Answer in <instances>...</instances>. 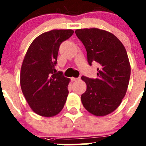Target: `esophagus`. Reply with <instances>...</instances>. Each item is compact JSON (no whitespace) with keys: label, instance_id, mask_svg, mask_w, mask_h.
Segmentation results:
<instances>
[{"label":"esophagus","instance_id":"obj_1","mask_svg":"<svg viewBox=\"0 0 146 146\" xmlns=\"http://www.w3.org/2000/svg\"><path fill=\"white\" fill-rule=\"evenodd\" d=\"M80 79V78H71L72 81H76V80H78Z\"/></svg>","mask_w":146,"mask_h":146}]
</instances>
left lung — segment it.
Here are the masks:
<instances>
[{"label":"left lung","instance_id":"obj_1","mask_svg":"<svg viewBox=\"0 0 146 146\" xmlns=\"http://www.w3.org/2000/svg\"><path fill=\"white\" fill-rule=\"evenodd\" d=\"M75 32L85 46L89 64L99 65L96 79L81 77L87 85L82 105L93 115L106 116L117 110L127 90L131 66L126 48L115 35L103 29L85 28Z\"/></svg>","mask_w":146,"mask_h":146}]
</instances>
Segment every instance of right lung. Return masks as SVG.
Returning <instances> with one entry per match:
<instances>
[{"instance_id":"obj_1","label":"right lung","mask_w":146,"mask_h":146,"mask_svg":"<svg viewBox=\"0 0 146 146\" xmlns=\"http://www.w3.org/2000/svg\"><path fill=\"white\" fill-rule=\"evenodd\" d=\"M72 29H53L38 36L28 48L20 71L22 92L32 111L51 117L64 108L70 79L57 73L61 44L73 34Z\"/></svg>"}]
</instances>
